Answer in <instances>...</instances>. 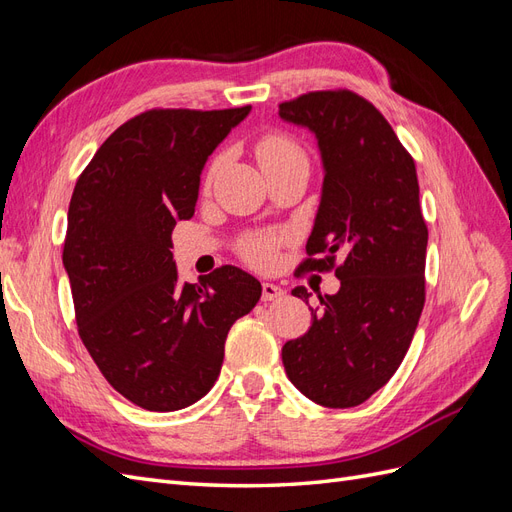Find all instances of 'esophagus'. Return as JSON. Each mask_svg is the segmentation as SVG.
Wrapping results in <instances>:
<instances>
[{"label": "esophagus", "instance_id": "obj_1", "mask_svg": "<svg viewBox=\"0 0 512 512\" xmlns=\"http://www.w3.org/2000/svg\"><path fill=\"white\" fill-rule=\"evenodd\" d=\"M282 297H284V290L277 284H271V282L262 284V301H277Z\"/></svg>", "mask_w": 512, "mask_h": 512}]
</instances>
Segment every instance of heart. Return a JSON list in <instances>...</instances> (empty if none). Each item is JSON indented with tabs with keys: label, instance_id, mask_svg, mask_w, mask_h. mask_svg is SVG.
<instances>
[{
	"label": "heart",
	"instance_id": "1",
	"mask_svg": "<svg viewBox=\"0 0 512 512\" xmlns=\"http://www.w3.org/2000/svg\"><path fill=\"white\" fill-rule=\"evenodd\" d=\"M256 156H258V162H260L262 170H267V168L277 166V164L290 162V160L303 158L299 147L294 145L290 138L284 136V134H269V136L262 138V141L256 147ZM215 168H218V164H213L211 173ZM243 252H245L247 260L256 262V265H265V262H269L275 254V239L258 237V239L247 241L245 247H243Z\"/></svg>",
	"mask_w": 512,
	"mask_h": 512
}]
</instances>
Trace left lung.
Returning a JSON list of instances; mask_svg holds the SVG:
<instances>
[{"label":"left lung","mask_w":512,"mask_h":512,"mask_svg":"<svg viewBox=\"0 0 512 512\" xmlns=\"http://www.w3.org/2000/svg\"><path fill=\"white\" fill-rule=\"evenodd\" d=\"M280 117L316 136L322 192L301 269H331L312 327L282 348L286 376L324 408L363 404L391 380L425 305L427 226L416 168L389 121L352 91H314ZM294 297L312 294L305 286Z\"/></svg>","instance_id":"1"}]
</instances>
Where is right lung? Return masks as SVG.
I'll use <instances>...</instances> for the list:
<instances>
[{"label": "right lung", "instance_id": "obj_1", "mask_svg": "<svg viewBox=\"0 0 512 512\" xmlns=\"http://www.w3.org/2000/svg\"><path fill=\"white\" fill-rule=\"evenodd\" d=\"M252 106L156 108L106 138L74 185L64 269L76 324L117 393L151 412L188 408L220 376L226 335L262 286L226 265L179 282L173 228L190 220L200 175Z\"/></svg>", "mask_w": 512, "mask_h": 512}]
</instances>
